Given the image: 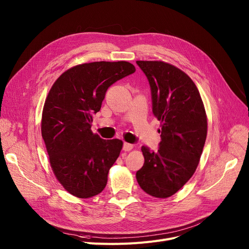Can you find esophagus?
Segmentation results:
<instances>
[{"mask_svg": "<svg viewBox=\"0 0 249 249\" xmlns=\"http://www.w3.org/2000/svg\"><path fill=\"white\" fill-rule=\"evenodd\" d=\"M133 148H134V145L131 144V143H128V142H124V147H123V150H124V152H128V151H130V150H133Z\"/></svg>", "mask_w": 249, "mask_h": 249, "instance_id": "esophagus-1", "label": "esophagus"}]
</instances>
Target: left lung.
<instances>
[{"label": "left lung", "mask_w": 249, "mask_h": 249, "mask_svg": "<svg viewBox=\"0 0 249 249\" xmlns=\"http://www.w3.org/2000/svg\"><path fill=\"white\" fill-rule=\"evenodd\" d=\"M147 76L153 113L160 122L158 151L142 147L137 181L156 198L174 195L193 176L207 137V116L197 86L184 71L163 61H137Z\"/></svg>", "instance_id": "1"}]
</instances>
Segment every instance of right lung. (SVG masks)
<instances>
[{
	"label": "right lung",
	"instance_id": "right-lung-1",
	"mask_svg": "<svg viewBox=\"0 0 249 249\" xmlns=\"http://www.w3.org/2000/svg\"><path fill=\"white\" fill-rule=\"evenodd\" d=\"M136 71L126 61L91 62L57 78L46 97L41 133L56 179L78 198L99 194L119 158L123 141L104 140L91 130L108 87Z\"/></svg>",
	"mask_w": 249,
	"mask_h": 249
}]
</instances>
